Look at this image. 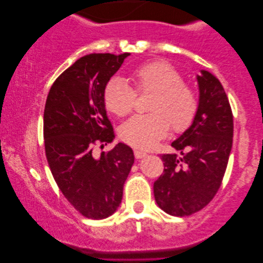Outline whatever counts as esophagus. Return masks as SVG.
Here are the masks:
<instances>
[{"label": "esophagus", "mask_w": 263, "mask_h": 263, "mask_svg": "<svg viewBox=\"0 0 263 263\" xmlns=\"http://www.w3.org/2000/svg\"><path fill=\"white\" fill-rule=\"evenodd\" d=\"M134 154H135L136 159H141V158H145L147 156V153L145 152V151H141V149H135Z\"/></svg>", "instance_id": "1"}]
</instances>
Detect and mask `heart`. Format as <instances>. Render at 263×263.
<instances>
[{"mask_svg":"<svg viewBox=\"0 0 263 263\" xmlns=\"http://www.w3.org/2000/svg\"><path fill=\"white\" fill-rule=\"evenodd\" d=\"M132 80L141 93H154L148 115H136L125 121L120 129L124 142L149 148L170 130L183 132L196 116L197 97L189 86L183 84L182 75L166 62H149L132 71ZM135 89L124 79L115 77L107 82L104 100L107 110L124 116L134 107Z\"/></svg>","mask_w":263,"mask_h":263,"instance_id":"1","label":"heart"}]
</instances>
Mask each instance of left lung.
Listing matches in <instances>:
<instances>
[{
    "mask_svg": "<svg viewBox=\"0 0 263 263\" xmlns=\"http://www.w3.org/2000/svg\"><path fill=\"white\" fill-rule=\"evenodd\" d=\"M199 106L193 123L163 154L164 172L154 182V199L167 214L185 217L202 210L220 188L232 148L233 117L224 87L213 74L196 75Z\"/></svg>",
    "mask_w": 263,
    "mask_h": 263,
    "instance_id": "1",
    "label": "left lung"
}]
</instances>
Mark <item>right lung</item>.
I'll return each mask as SVG.
<instances>
[{"label": "right lung", "mask_w": 263, "mask_h": 263, "mask_svg": "<svg viewBox=\"0 0 263 263\" xmlns=\"http://www.w3.org/2000/svg\"><path fill=\"white\" fill-rule=\"evenodd\" d=\"M129 55L81 57L56 79L45 103L44 140L50 170L75 210L96 220L116 212L134 164L133 149L122 142L99 158L92 153L97 143L115 139L104 93Z\"/></svg>", "instance_id": "1"}]
</instances>
